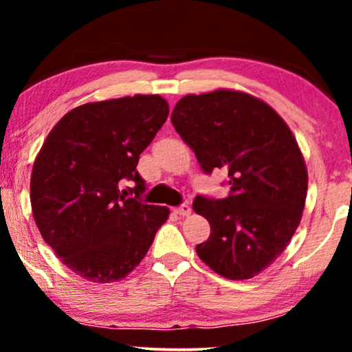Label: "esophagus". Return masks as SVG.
<instances>
[{
  "mask_svg": "<svg viewBox=\"0 0 352 352\" xmlns=\"http://www.w3.org/2000/svg\"><path fill=\"white\" fill-rule=\"evenodd\" d=\"M173 212H175L177 215H180V217H188L190 213H192V207H190V205H187V204H184V205H180V207L173 208Z\"/></svg>",
  "mask_w": 352,
  "mask_h": 352,
  "instance_id": "34e87169",
  "label": "esophagus"
}]
</instances>
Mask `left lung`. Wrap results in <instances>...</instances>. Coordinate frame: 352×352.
Instances as JSON below:
<instances>
[{"instance_id":"obj_1","label":"left lung","mask_w":352,"mask_h":352,"mask_svg":"<svg viewBox=\"0 0 352 352\" xmlns=\"http://www.w3.org/2000/svg\"><path fill=\"white\" fill-rule=\"evenodd\" d=\"M172 124L205 173H228L227 199L197 197L210 223L197 254L228 280H248L285 252L300 225L308 170L293 132L265 100L217 89L182 98Z\"/></svg>"}]
</instances>
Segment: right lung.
Here are the masks:
<instances>
[{
	"mask_svg": "<svg viewBox=\"0 0 352 352\" xmlns=\"http://www.w3.org/2000/svg\"><path fill=\"white\" fill-rule=\"evenodd\" d=\"M167 116L168 102L159 94L82 104L52 127L36 155L34 221L60 261L84 280H122L167 221V207L137 200L145 182L135 170ZM125 179L136 187L124 190Z\"/></svg>",
	"mask_w": 352,
	"mask_h": 352,
	"instance_id": "obj_1",
	"label": "right lung"
}]
</instances>
